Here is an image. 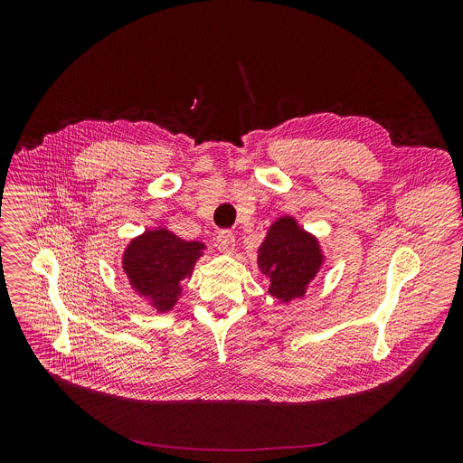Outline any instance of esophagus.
Wrapping results in <instances>:
<instances>
[{"mask_svg": "<svg viewBox=\"0 0 463 463\" xmlns=\"http://www.w3.org/2000/svg\"><path fill=\"white\" fill-rule=\"evenodd\" d=\"M216 245H218V249L220 250H223V252H232L234 250V245H236V241H234V234L231 232V231H220L218 232V236H216Z\"/></svg>", "mask_w": 463, "mask_h": 463, "instance_id": "1", "label": "esophagus"}]
</instances>
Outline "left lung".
Masks as SVG:
<instances>
[{
    "mask_svg": "<svg viewBox=\"0 0 463 463\" xmlns=\"http://www.w3.org/2000/svg\"><path fill=\"white\" fill-rule=\"evenodd\" d=\"M320 263L317 240L304 232L293 218H280L260 245L258 266L271 284L269 293L282 302L304 295Z\"/></svg>",
    "mask_w": 463,
    "mask_h": 463,
    "instance_id": "obj_1",
    "label": "left lung"
}]
</instances>
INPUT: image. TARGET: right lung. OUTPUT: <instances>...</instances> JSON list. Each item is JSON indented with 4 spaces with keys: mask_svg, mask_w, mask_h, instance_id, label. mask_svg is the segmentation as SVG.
<instances>
[{
    "mask_svg": "<svg viewBox=\"0 0 463 463\" xmlns=\"http://www.w3.org/2000/svg\"><path fill=\"white\" fill-rule=\"evenodd\" d=\"M203 243L184 241L170 231H146L124 252L122 268L141 297L159 311H168L181 295L179 282L190 277Z\"/></svg>",
    "mask_w": 463,
    "mask_h": 463,
    "instance_id": "obj_1",
    "label": "right lung"
}]
</instances>
